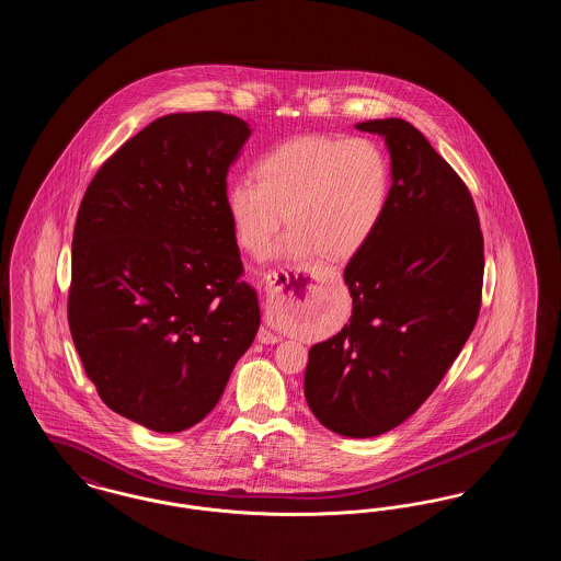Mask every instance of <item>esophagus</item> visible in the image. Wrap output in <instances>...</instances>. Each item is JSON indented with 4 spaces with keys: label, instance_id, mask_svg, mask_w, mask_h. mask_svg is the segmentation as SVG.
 <instances>
[{
    "label": "esophagus",
    "instance_id": "esophagus-1",
    "mask_svg": "<svg viewBox=\"0 0 561 561\" xmlns=\"http://www.w3.org/2000/svg\"><path fill=\"white\" fill-rule=\"evenodd\" d=\"M309 271L311 268L307 267H288V268H282L279 273H271L267 277V294L268 296H273V294L279 293L282 288H284V284H279L277 279L282 277V282H286V284H290V282H294V279H298V277H302V275H309ZM259 341L261 343H277V341H282V336H277V334H273L271 330H261L259 332Z\"/></svg>",
    "mask_w": 561,
    "mask_h": 561
}]
</instances>
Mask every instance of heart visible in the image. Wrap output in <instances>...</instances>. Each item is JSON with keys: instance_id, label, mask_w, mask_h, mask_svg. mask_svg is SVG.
<instances>
[{"instance_id": "heart-1", "label": "heart", "mask_w": 561, "mask_h": 561, "mask_svg": "<svg viewBox=\"0 0 561 561\" xmlns=\"http://www.w3.org/2000/svg\"><path fill=\"white\" fill-rule=\"evenodd\" d=\"M391 163L368 138L298 136L265 153L256 181L238 179L227 210L241 248L265 256L288 220L279 250L293 259L357 254L382 222Z\"/></svg>"}]
</instances>
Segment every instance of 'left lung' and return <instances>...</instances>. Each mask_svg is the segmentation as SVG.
Listing matches in <instances>:
<instances>
[{"label": "left lung", "mask_w": 561, "mask_h": 561, "mask_svg": "<svg viewBox=\"0 0 561 561\" xmlns=\"http://www.w3.org/2000/svg\"><path fill=\"white\" fill-rule=\"evenodd\" d=\"M355 128L385 138L391 195L345 268L351 320L309 348L305 398L323 427L364 439L412 416L471 336L483 238L469 188L412 124L387 117Z\"/></svg>", "instance_id": "8db88e82"}]
</instances>
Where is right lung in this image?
Returning <instances> with one entry per match:
<instances>
[{
  "label": "right lung",
  "instance_id": "add662e5",
  "mask_svg": "<svg viewBox=\"0 0 561 561\" xmlns=\"http://www.w3.org/2000/svg\"><path fill=\"white\" fill-rule=\"evenodd\" d=\"M250 134L220 111L163 115L81 199L71 336L101 400L158 433L213 410L261 325L227 210V174Z\"/></svg>",
  "mask_w": 561,
  "mask_h": 561
}]
</instances>
